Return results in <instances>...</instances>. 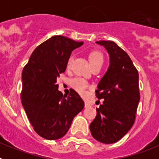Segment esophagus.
Returning a JSON list of instances; mask_svg holds the SVG:
<instances>
[{
  "mask_svg": "<svg viewBox=\"0 0 159 159\" xmlns=\"http://www.w3.org/2000/svg\"><path fill=\"white\" fill-rule=\"evenodd\" d=\"M84 106H85V107H88L90 106V103H88V102H85V103H84Z\"/></svg>",
  "mask_w": 159,
  "mask_h": 159,
  "instance_id": "obj_1",
  "label": "esophagus"
}]
</instances>
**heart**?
<instances>
[{
    "instance_id": "1",
    "label": "heart",
    "mask_w": 159,
    "mask_h": 159,
    "mask_svg": "<svg viewBox=\"0 0 159 159\" xmlns=\"http://www.w3.org/2000/svg\"><path fill=\"white\" fill-rule=\"evenodd\" d=\"M71 60H72V57H71L67 61V66L69 67L71 65ZM89 61L92 67L97 65L102 66L103 64V57L102 54L99 51H93L90 53L89 55ZM71 86L75 90H76L79 93L84 94L86 93V89L88 88V84L84 80L81 78H75L71 80Z\"/></svg>"
}]
</instances>
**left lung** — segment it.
<instances>
[{"mask_svg":"<svg viewBox=\"0 0 159 159\" xmlns=\"http://www.w3.org/2000/svg\"><path fill=\"white\" fill-rule=\"evenodd\" d=\"M95 43L105 48L110 64L95 91L97 98L104 100L96 108L90 130L97 141L110 144L121 139L134 124L140 100L139 73L127 53L115 42Z\"/></svg>","mask_w":159,"mask_h":159,"instance_id":"obj_1","label":"left lung"}]
</instances>
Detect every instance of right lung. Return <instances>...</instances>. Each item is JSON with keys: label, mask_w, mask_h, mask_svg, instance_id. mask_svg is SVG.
I'll return each instance as SVG.
<instances>
[{"label": "right lung", "mask_w": 159, "mask_h": 159, "mask_svg": "<svg viewBox=\"0 0 159 159\" xmlns=\"http://www.w3.org/2000/svg\"><path fill=\"white\" fill-rule=\"evenodd\" d=\"M83 43L63 36H52L35 49L24 67L22 105L35 131L45 139L64 137L73 119L84 107L75 91L66 98L57 84L71 52Z\"/></svg>", "instance_id": "obj_1"}]
</instances>
